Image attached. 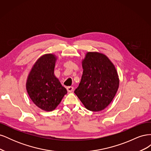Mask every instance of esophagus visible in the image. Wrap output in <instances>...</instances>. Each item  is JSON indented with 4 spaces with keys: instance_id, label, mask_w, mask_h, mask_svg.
I'll return each instance as SVG.
<instances>
[{
    "instance_id": "1",
    "label": "esophagus",
    "mask_w": 151,
    "mask_h": 151,
    "mask_svg": "<svg viewBox=\"0 0 151 151\" xmlns=\"http://www.w3.org/2000/svg\"><path fill=\"white\" fill-rule=\"evenodd\" d=\"M67 90L68 92L71 93V92H72L73 90H74V88H73L72 86H68L67 88Z\"/></svg>"
}]
</instances>
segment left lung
Returning <instances> with one entry per match:
<instances>
[{
  "label": "left lung",
  "instance_id": "obj_1",
  "mask_svg": "<svg viewBox=\"0 0 151 151\" xmlns=\"http://www.w3.org/2000/svg\"><path fill=\"white\" fill-rule=\"evenodd\" d=\"M83 74L74 93L88 110L99 111L112 101L119 87L115 65L104 54L88 52L82 61Z\"/></svg>",
  "mask_w": 151,
  "mask_h": 151
}]
</instances>
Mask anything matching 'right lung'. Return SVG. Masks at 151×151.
<instances>
[{
  "label": "right lung",
  "mask_w": 151,
  "mask_h": 151,
  "mask_svg": "<svg viewBox=\"0 0 151 151\" xmlns=\"http://www.w3.org/2000/svg\"><path fill=\"white\" fill-rule=\"evenodd\" d=\"M56 60L52 53L43 55L33 65L26 81V90L32 101L46 111L55 109L67 93L54 75Z\"/></svg>",
  "instance_id": "1"
}]
</instances>
